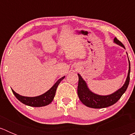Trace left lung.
<instances>
[{
    "label": "left lung",
    "mask_w": 135,
    "mask_h": 135,
    "mask_svg": "<svg viewBox=\"0 0 135 135\" xmlns=\"http://www.w3.org/2000/svg\"><path fill=\"white\" fill-rule=\"evenodd\" d=\"M114 41L117 44L119 45V46H122L125 48V46H123V44L119 40H118L117 38H115L114 39ZM129 72H128V75L124 85L122 86V88L114 92V93L109 95H106V96L97 95V94L93 93V92L91 91L87 86L85 81L83 80V78L80 74H78L79 78L78 85V95L79 99L81 100V103L86 107L93 108H107V107L115 104L120 99L123 94L126 92L127 89L128 85H129L131 71L129 60Z\"/></svg>",
    "instance_id": "left-lung-1"
}]
</instances>
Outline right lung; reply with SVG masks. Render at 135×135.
<instances>
[{
    "instance_id": "right-lung-1",
    "label": "right lung",
    "mask_w": 135,
    "mask_h": 135,
    "mask_svg": "<svg viewBox=\"0 0 135 135\" xmlns=\"http://www.w3.org/2000/svg\"><path fill=\"white\" fill-rule=\"evenodd\" d=\"M65 78V76L62 77L61 78L59 79L56 83L54 85V86L49 89L47 92L45 93L42 94L40 96L34 97H23L20 95L19 94L14 91L13 89H12V92H13V95H15L16 98L21 102L23 104H26L27 106H30V107H44V106L48 105L49 104L52 102L54 100V98L55 97V92H56V89L57 88L58 85L60 84L61 81Z\"/></svg>"
}]
</instances>
